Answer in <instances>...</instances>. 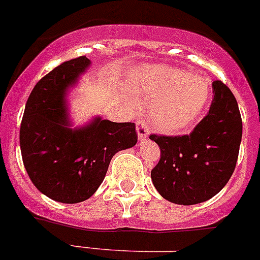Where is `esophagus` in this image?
Returning <instances> with one entry per match:
<instances>
[{
  "mask_svg": "<svg viewBox=\"0 0 260 260\" xmlns=\"http://www.w3.org/2000/svg\"><path fill=\"white\" fill-rule=\"evenodd\" d=\"M137 133L139 141H143L144 138H147V135H148V127H147L144 119H138L137 121Z\"/></svg>",
  "mask_w": 260,
  "mask_h": 260,
  "instance_id": "34e87169",
  "label": "esophagus"
}]
</instances>
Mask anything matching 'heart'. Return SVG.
<instances>
[{
	"mask_svg": "<svg viewBox=\"0 0 260 260\" xmlns=\"http://www.w3.org/2000/svg\"><path fill=\"white\" fill-rule=\"evenodd\" d=\"M126 88L138 103L153 102L152 123L167 134H177L190 127L211 96L208 79L165 66L137 69L128 77Z\"/></svg>",
	"mask_w": 260,
	"mask_h": 260,
	"instance_id": "heart-1",
	"label": "heart"
}]
</instances>
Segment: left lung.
<instances>
[{
	"label": "left lung",
	"instance_id": "obj_1",
	"mask_svg": "<svg viewBox=\"0 0 260 260\" xmlns=\"http://www.w3.org/2000/svg\"><path fill=\"white\" fill-rule=\"evenodd\" d=\"M207 116L190 134H151L160 147V160L151 178L162 198L191 206L215 197L231 180L237 164L242 119L237 100L221 80L212 83Z\"/></svg>",
	"mask_w": 260,
	"mask_h": 260
}]
</instances>
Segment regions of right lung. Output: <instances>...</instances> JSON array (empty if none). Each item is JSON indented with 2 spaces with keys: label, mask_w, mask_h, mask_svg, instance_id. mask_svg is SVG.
<instances>
[{
  "label": "right lung",
  "mask_w": 260,
  "mask_h": 260,
  "mask_svg": "<svg viewBox=\"0 0 260 260\" xmlns=\"http://www.w3.org/2000/svg\"><path fill=\"white\" fill-rule=\"evenodd\" d=\"M91 65L86 56L66 61L39 80L20 123L23 164L36 189L61 203L91 198L118 151L135 146V123L100 117L71 127L66 92Z\"/></svg>",
  "instance_id": "obj_1"
}]
</instances>
